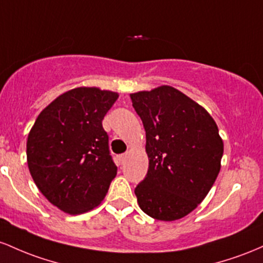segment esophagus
Listing matches in <instances>:
<instances>
[{
    "label": "esophagus",
    "instance_id": "1",
    "mask_svg": "<svg viewBox=\"0 0 263 263\" xmlns=\"http://www.w3.org/2000/svg\"><path fill=\"white\" fill-rule=\"evenodd\" d=\"M125 159H126V154L119 155V161H120V164H123L124 161H125Z\"/></svg>",
    "mask_w": 263,
    "mask_h": 263
}]
</instances>
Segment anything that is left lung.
<instances>
[{"instance_id":"obj_1","label":"left lung","mask_w":263,"mask_h":263,"mask_svg":"<svg viewBox=\"0 0 263 263\" xmlns=\"http://www.w3.org/2000/svg\"><path fill=\"white\" fill-rule=\"evenodd\" d=\"M146 134L149 169L135 187L139 208L160 221L182 219L211 190L223 141L209 111L171 85L132 93Z\"/></svg>"}]
</instances>
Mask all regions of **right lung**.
<instances>
[{
    "label": "right lung",
    "mask_w": 263,
    "mask_h": 263,
    "mask_svg": "<svg viewBox=\"0 0 263 263\" xmlns=\"http://www.w3.org/2000/svg\"><path fill=\"white\" fill-rule=\"evenodd\" d=\"M118 97L97 87L68 90L41 111L28 133L32 179L44 197L68 215L97 208L116 178L102 122Z\"/></svg>",
    "instance_id": "add662e5"
}]
</instances>
